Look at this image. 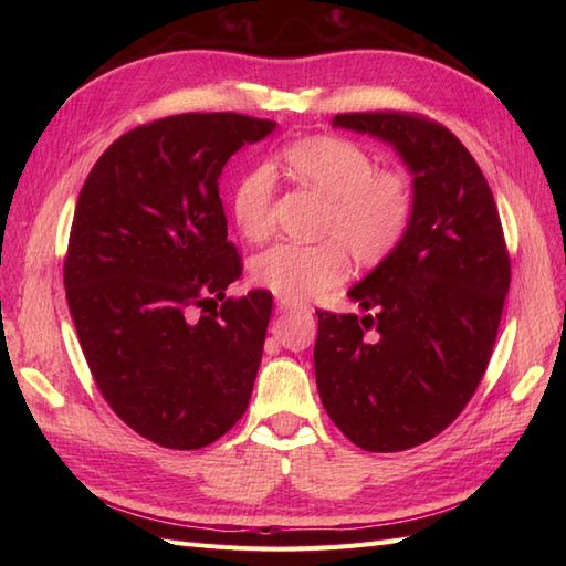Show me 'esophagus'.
Returning a JSON list of instances; mask_svg holds the SVG:
<instances>
[{
  "instance_id": "obj_1",
  "label": "esophagus",
  "mask_w": 566,
  "mask_h": 566,
  "mask_svg": "<svg viewBox=\"0 0 566 566\" xmlns=\"http://www.w3.org/2000/svg\"><path fill=\"white\" fill-rule=\"evenodd\" d=\"M276 306H280L282 311H292V308H304L306 311V304L292 302V298H284V296H276Z\"/></svg>"
}]
</instances>
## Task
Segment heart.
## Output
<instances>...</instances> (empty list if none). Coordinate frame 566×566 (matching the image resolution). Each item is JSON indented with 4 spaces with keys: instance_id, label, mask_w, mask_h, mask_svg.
I'll use <instances>...</instances> for the list:
<instances>
[{
    "instance_id": "heart-1",
    "label": "heart",
    "mask_w": 566,
    "mask_h": 566,
    "mask_svg": "<svg viewBox=\"0 0 566 566\" xmlns=\"http://www.w3.org/2000/svg\"><path fill=\"white\" fill-rule=\"evenodd\" d=\"M282 165L326 197L318 243H280L252 262V280L276 296L302 302L331 290L347 274V252L357 264H379L401 245L413 219V191L396 170H381L357 143L308 136L284 146ZM274 177L258 165L240 175L231 213L240 235L258 243L272 233Z\"/></svg>"
}]
</instances>
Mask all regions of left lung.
<instances>
[{"instance_id":"1","label":"left lung","mask_w":566,"mask_h":566,"mask_svg":"<svg viewBox=\"0 0 566 566\" xmlns=\"http://www.w3.org/2000/svg\"><path fill=\"white\" fill-rule=\"evenodd\" d=\"M387 140L413 175L408 233L350 298L367 314H318L323 408L367 452H401L448 428L494 350L511 260L494 195L452 130L418 114H338Z\"/></svg>"}]
</instances>
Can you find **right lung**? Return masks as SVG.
Masks as SVG:
<instances>
[{
	"mask_svg": "<svg viewBox=\"0 0 566 566\" xmlns=\"http://www.w3.org/2000/svg\"><path fill=\"white\" fill-rule=\"evenodd\" d=\"M274 126L167 116L116 138L82 185L63 268L70 316L106 403L160 448H207L248 408L272 294L226 296L243 262L219 177Z\"/></svg>",
	"mask_w": 566,
	"mask_h": 566,
	"instance_id": "obj_1",
	"label": "right lung"
}]
</instances>
